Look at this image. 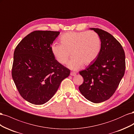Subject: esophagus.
I'll use <instances>...</instances> for the list:
<instances>
[{"label": "esophagus", "mask_w": 134, "mask_h": 134, "mask_svg": "<svg viewBox=\"0 0 134 134\" xmlns=\"http://www.w3.org/2000/svg\"><path fill=\"white\" fill-rule=\"evenodd\" d=\"M76 75V72H70V75H71V76H75Z\"/></svg>", "instance_id": "esophagus-1"}]
</instances>
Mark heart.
<instances>
[{"instance_id":"b5f03b06","label":"heart","mask_w":134,"mask_h":134,"mask_svg":"<svg viewBox=\"0 0 134 134\" xmlns=\"http://www.w3.org/2000/svg\"><path fill=\"white\" fill-rule=\"evenodd\" d=\"M61 43H52L51 50L58 62L65 64L71 54L72 57L68 67L76 70L85 65L93 63L100 51L101 41L98 34L93 31L69 32L60 37Z\"/></svg>"}]
</instances>
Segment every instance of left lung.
I'll return each instance as SVG.
<instances>
[{
    "instance_id": "obj_1",
    "label": "left lung",
    "mask_w": 134,
    "mask_h": 134,
    "mask_svg": "<svg viewBox=\"0 0 134 134\" xmlns=\"http://www.w3.org/2000/svg\"><path fill=\"white\" fill-rule=\"evenodd\" d=\"M90 30L99 36L100 51L94 62L79 72L84 82L79 90L87 99L98 103L108 99L118 87L125 74V55L121 44L110 34L99 28Z\"/></svg>"
}]
</instances>
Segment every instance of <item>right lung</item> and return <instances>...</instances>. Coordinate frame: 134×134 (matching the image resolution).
Here are the masks:
<instances>
[{"mask_svg": "<svg viewBox=\"0 0 134 134\" xmlns=\"http://www.w3.org/2000/svg\"><path fill=\"white\" fill-rule=\"evenodd\" d=\"M60 32L36 31L23 38L14 52L12 78L23 98L43 104L58 91L70 70L59 63L51 46Z\"/></svg>", "mask_w": 134, "mask_h": 134, "instance_id": "right-lung-1", "label": "right lung"}]
</instances>
